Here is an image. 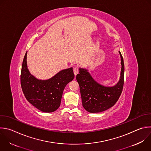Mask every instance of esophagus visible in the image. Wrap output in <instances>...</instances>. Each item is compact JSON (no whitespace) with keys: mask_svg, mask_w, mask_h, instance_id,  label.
I'll list each match as a JSON object with an SVG mask.
<instances>
[{"mask_svg":"<svg viewBox=\"0 0 151 151\" xmlns=\"http://www.w3.org/2000/svg\"><path fill=\"white\" fill-rule=\"evenodd\" d=\"M73 73H74V75L75 76H76L77 75V74L79 73V71H78V69L77 67H75L73 68Z\"/></svg>","mask_w":151,"mask_h":151,"instance_id":"1","label":"esophagus"}]
</instances>
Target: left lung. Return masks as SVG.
I'll return each instance as SVG.
<instances>
[{
  "label": "left lung",
  "instance_id": "left-lung-1",
  "mask_svg": "<svg viewBox=\"0 0 151 151\" xmlns=\"http://www.w3.org/2000/svg\"><path fill=\"white\" fill-rule=\"evenodd\" d=\"M121 58V72L119 82L113 86H106L97 82L88 70L79 68L76 80L79 85L82 106L91 113H100L113 107L119 99L123 87L124 65L122 55Z\"/></svg>",
  "mask_w": 151,
  "mask_h": 151
}]
</instances>
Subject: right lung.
Returning <instances> with one entry per match:
<instances>
[{
	"label": "right lung",
	"instance_id": "right-lung-1",
	"mask_svg": "<svg viewBox=\"0 0 151 151\" xmlns=\"http://www.w3.org/2000/svg\"><path fill=\"white\" fill-rule=\"evenodd\" d=\"M27 52L24 56L21 74L23 93L33 106L45 113L56 111L60 106L63 90L75 77L73 68L59 72L47 80L36 78L29 72L27 63Z\"/></svg>",
	"mask_w": 151,
	"mask_h": 151
}]
</instances>
